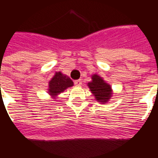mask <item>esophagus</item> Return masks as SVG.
<instances>
[{
    "instance_id": "34e87169",
    "label": "esophagus",
    "mask_w": 158,
    "mask_h": 158,
    "mask_svg": "<svg viewBox=\"0 0 158 158\" xmlns=\"http://www.w3.org/2000/svg\"><path fill=\"white\" fill-rule=\"evenodd\" d=\"M74 84H75L76 86H80L82 84V81L80 79H79V80H75V81H74Z\"/></svg>"
}]
</instances>
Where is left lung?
I'll return each mask as SVG.
<instances>
[{
	"mask_svg": "<svg viewBox=\"0 0 158 158\" xmlns=\"http://www.w3.org/2000/svg\"><path fill=\"white\" fill-rule=\"evenodd\" d=\"M91 79L92 80L89 82L87 85L94 96L95 99L100 103H106L108 102L113 95L111 85L97 74H93Z\"/></svg>",
	"mask_w": 158,
	"mask_h": 158,
	"instance_id": "obj_1",
	"label": "left lung"
}]
</instances>
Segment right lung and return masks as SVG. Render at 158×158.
Segmentation results:
<instances>
[{
	"instance_id": "obj_1",
	"label": "right lung",
	"mask_w": 158,
	"mask_h": 158,
	"mask_svg": "<svg viewBox=\"0 0 158 158\" xmlns=\"http://www.w3.org/2000/svg\"><path fill=\"white\" fill-rule=\"evenodd\" d=\"M74 82L72 81L69 77L66 74H62L61 72H55V75L49 81L48 94L52 98H56L57 96L63 93L68 88L72 87Z\"/></svg>"
}]
</instances>
